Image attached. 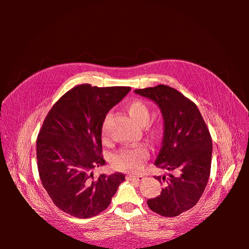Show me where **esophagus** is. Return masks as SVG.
<instances>
[{"label": "esophagus", "mask_w": 249, "mask_h": 249, "mask_svg": "<svg viewBox=\"0 0 249 249\" xmlns=\"http://www.w3.org/2000/svg\"><path fill=\"white\" fill-rule=\"evenodd\" d=\"M127 178V179H130V180H135V182H140V180H142L143 178H144V177L143 176H133V175H129L126 177Z\"/></svg>", "instance_id": "obj_1"}]
</instances>
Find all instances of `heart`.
<instances>
[{
    "label": "heart",
    "instance_id": "1",
    "mask_svg": "<svg viewBox=\"0 0 249 249\" xmlns=\"http://www.w3.org/2000/svg\"><path fill=\"white\" fill-rule=\"evenodd\" d=\"M126 111L130 116L139 124L144 125L149 120V109L145 103L135 100L126 105ZM108 119V118H107ZM106 124V123H105ZM105 124L103 131L105 132ZM148 150L144 145L126 147L112 156V164L116 169L124 171H137L147 159Z\"/></svg>",
    "mask_w": 249,
    "mask_h": 249
}]
</instances>
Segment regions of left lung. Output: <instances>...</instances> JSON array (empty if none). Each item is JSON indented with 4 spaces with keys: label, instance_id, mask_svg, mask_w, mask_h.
<instances>
[{
    "label": "left lung",
    "instance_id": "8db88e82",
    "mask_svg": "<svg viewBox=\"0 0 249 249\" xmlns=\"http://www.w3.org/2000/svg\"><path fill=\"white\" fill-rule=\"evenodd\" d=\"M160 108L164 132L157 167L168 176L155 177L164 183L161 194L147 200L155 213L175 217L196 205L206 189L212 160V138L198 108L177 89L158 85L136 89Z\"/></svg>",
    "mask_w": 249,
    "mask_h": 249
}]
</instances>
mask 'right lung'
<instances>
[{
    "label": "right lung",
    "mask_w": 249,
    "mask_h": 249,
    "mask_svg": "<svg viewBox=\"0 0 249 249\" xmlns=\"http://www.w3.org/2000/svg\"><path fill=\"white\" fill-rule=\"evenodd\" d=\"M131 87L82 84L60 97L44 119L36 142L37 166L53 202L77 218L106 210L124 175L93 176L105 165L102 126L107 113Z\"/></svg>",
    "instance_id": "add662e5"
}]
</instances>
